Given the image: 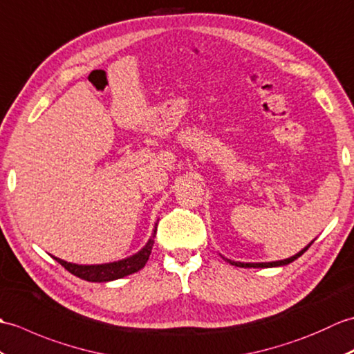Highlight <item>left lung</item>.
I'll list each match as a JSON object with an SVG mask.
<instances>
[{"label": "left lung", "mask_w": 354, "mask_h": 354, "mask_svg": "<svg viewBox=\"0 0 354 354\" xmlns=\"http://www.w3.org/2000/svg\"><path fill=\"white\" fill-rule=\"evenodd\" d=\"M313 243V241L309 243V245H306L301 251H298L297 254H294V256H290V257H288V259H283V261H276V262H261V263H243V262H234V261H230V259H227V257H224L223 256V259L224 261H227L229 262L230 265H234V266H241V268H272V266H283V265H288V263H290V262H294L295 259H298L300 257L306 250H308L310 245Z\"/></svg>", "instance_id": "left-lung-1"}]
</instances>
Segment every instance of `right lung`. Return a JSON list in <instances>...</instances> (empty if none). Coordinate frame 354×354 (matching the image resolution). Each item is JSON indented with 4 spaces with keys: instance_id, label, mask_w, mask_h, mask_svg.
Returning <instances> with one entry per match:
<instances>
[{
    "instance_id": "obj_1",
    "label": "right lung",
    "mask_w": 354,
    "mask_h": 354,
    "mask_svg": "<svg viewBox=\"0 0 354 354\" xmlns=\"http://www.w3.org/2000/svg\"><path fill=\"white\" fill-rule=\"evenodd\" d=\"M156 230H157V224L154 225V230L151 238L148 239L144 248H140L136 254H133L130 257H125L122 261L118 262H111V263H101V265H77V263H71L66 261H62L59 257H54L56 261L64 266L65 270H68L71 274L80 277L83 280L88 281H112L116 279H122L125 276H130L133 272H138L139 270H142L148 257L151 254V248L154 243V236H156Z\"/></svg>"
}]
</instances>
